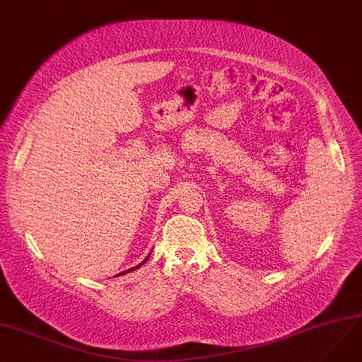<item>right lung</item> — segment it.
Segmentation results:
<instances>
[{
	"label": "right lung",
	"mask_w": 362,
	"mask_h": 362,
	"mask_svg": "<svg viewBox=\"0 0 362 362\" xmlns=\"http://www.w3.org/2000/svg\"><path fill=\"white\" fill-rule=\"evenodd\" d=\"M150 254H151V252H148V255H147V257H146V258H144V259H143V261H141V262H140V264H139V266H136V267H131V269H128V270H125V272H121V273H118V274H115V276H114V277H119V276H124V274H127V273H131V272H134V270H137V269H140V267H141V266H143V264H146V261H147V259H148V258H150Z\"/></svg>",
	"instance_id": "1"
}]
</instances>
